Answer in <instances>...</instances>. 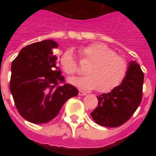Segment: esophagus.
I'll return each mask as SVG.
<instances>
[{"label": "esophagus", "instance_id": "34e87169", "mask_svg": "<svg viewBox=\"0 0 156 156\" xmlns=\"http://www.w3.org/2000/svg\"><path fill=\"white\" fill-rule=\"evenodd\" d=\"M87 94V93L84 91H82V90H79L78 92V95H80V96H84V95Z\"/></svg>", "mask_w": 156, "mask_h": 156}]
</instances>
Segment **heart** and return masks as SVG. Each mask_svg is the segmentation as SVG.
I'll return each mask as SVG.
<instances>
[{"instance_id": "1", "label": "heart", "mask_w": 156, "mask_h": 156, "mask_svg": "<svg viewBox=\"0 0 156 156\" xmlns=\"http://www.w3.org/2000/svg\"><path fill=\"white\" fill-rule=\"evenodd\" d=\"M83 62L89 63L85 69V76L68 79L70 84L82 89H94L108 92L120 84L128 72L126 59L116 54L113 49L103 43H92L78 49ZM59 64L66 74L78 72V63L72 50L62 53Z\"/></svg>"}]
</instances>
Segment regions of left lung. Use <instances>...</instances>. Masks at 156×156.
I'll return each mask as SVG.
<instances>
[{"instance_id": "obj_1", "label": "left lung", "mask_w": 156, "mask_h": 156, "mask_svg": "<svg viewBox=\"0 0 156 156\" xmlns=\"http://www.w3.org/2000/svg\"><path fill=\"white\" fill-rule=\"evenodd\" d=\"M144 73L136 61L129 62L127 74L120 84L107 94L97 96L98 104L91 113L99 125L115 128L124 124L134 115L142 99Z\"/></svg>"}]
</instances>
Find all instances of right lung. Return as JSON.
<instances>
[{
	"label": "right lung",
	"instance_id": "1",
	"mask_svg": "<svg viewBox=\"0 0 156 156\" xmlns=\"http://www.w3.org/2000/svg\"><path fill=\"white\" fill-rule=\"evenodd\" d=\"M53 40L34 42L23 48L12 63L10 90L19 114L33 124L53 119L68 98L78 91L64 82L53 53Z\"/></svg>",
	"mask_w": 156,
	"mask_h": 156
}]
</instances>
